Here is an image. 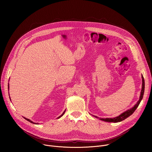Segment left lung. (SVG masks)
I'll list each match as a JSON object with an SVG mask.
<instances>
[{"instance_id":"left-lung-1","label":"left lung","mask_w":152,"mask_h":152,"mask_svg":"<svg viewBox=\"0 0 152 152\" xmlns=\"http://www.w3.org/2000/svg\"><path fill=\"white\" fill-rule=\"evenodd\" d=\"M141 77H142V88H141V94H140V99L137 102V103L132 107L131 109H129L127 111H126L125 112L123 113L122 114H121L120 115H119L117 117H115L114 118H100V120L104 121H106V122H113V123H118V122H120L124 120H125L126 118H127V117H129L130 115H131L136 110L137 108L138 107V106H139L141 100L142 99L143 96H144V88H145V83H144V79L142 75H141ZM94 117H95L96 118H98L97 116L96 115H93Z\"/></svg>"}]
</instances>
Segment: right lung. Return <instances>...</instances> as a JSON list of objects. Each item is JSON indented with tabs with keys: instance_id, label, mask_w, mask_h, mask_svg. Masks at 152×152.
<instances>
[{
	"instance_id": "add662e5",
	"label": "right lung",
	"mask_w": 152,
	"mask_h": 152,
	"mask_svg": "<svg viewBox=\"0 0 152 152\" xmlns=\"http://www.w3.org/2000/svg\"><path fill=\"white\" fill-rule=\"evenodd\" d=\"M8 90H9V88H10V86H9V83H8ZM66 110H65V111H64V113H62V114H61V115H60L59 117H58L57 118H61V117H62V115H63L64 114L65 112H66ZM23 118H25V120H26L27 121H28L31 122V123H33V124H38V123H34V122H33L32 121H31V120H29V119H28V118H25V117H23Z\"/></svg>"
}]
</instances>
